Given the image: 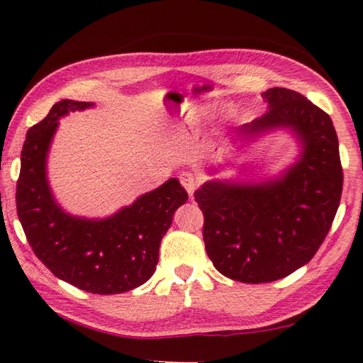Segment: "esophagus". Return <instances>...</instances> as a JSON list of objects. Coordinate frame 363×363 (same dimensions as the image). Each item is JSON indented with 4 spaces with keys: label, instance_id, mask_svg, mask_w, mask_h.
Here are the masks:
<instances>
[{
    "label": "esophagus",
    "instance_id": "esophagus-1",
    "mask_svg": "<svg viewBox=\"0 0 363 363\" xmlns=\"http://www.w3.org/2000/svg\"><path fill=\"white\" fill-rule=\"evenodd\" d=\"M179 181L184 186V189L187 190V194L190 196H194V192L196 190V187H199V179H196L192 173H182L179 176Z\"/></svg>",
    "mask_w": 363,
    "mask_h": 363
}]
</instances>
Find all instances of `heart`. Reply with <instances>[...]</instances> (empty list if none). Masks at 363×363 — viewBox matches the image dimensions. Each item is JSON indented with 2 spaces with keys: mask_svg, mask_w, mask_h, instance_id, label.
<instances>
[{
  "mask_svg": "<svg viewBox=\"0 0 363 363\" xmlns=\"http://www.w3.org/2000/svg\"><path fill=\"white\" fill-rule=\"evenodd\" d=\"M211 115V107L210 106H201V107H195L190 110L187 113L186 118H184V125L189 128L199 126L201 123H205Z\"/></svg>",
  "mask_w": 363,
  "mask_h": 363,
  "instance_id": "1",
  "label": "heart"
}]
</instances>
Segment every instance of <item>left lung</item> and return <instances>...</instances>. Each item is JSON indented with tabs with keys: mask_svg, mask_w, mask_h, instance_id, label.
<instances>
[{
	"mask_svg": "<svg viewBox=\"0 0 363 363\" xmlns=\"http://www.w3.org/2000/svg\"><path fill=\"white\" fill-rule=\"evenodd\" d=\"M262 99L267 112L240 126L233 144L240 143V150L269 133L286 131L299 147L294 162L261 181L210 179L195 192L208 256L220 274L243 284L284 279L309 262L327 237L342 190L330 116L286 88H270Z\"/></svg>",
	"mask_w": 363,
	"mask_h": 363,
	"instance_id": "obj_1",
	"label": "left lung"
}]
</instances>
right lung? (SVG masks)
Listing matches in <instances>:
<instances>
[{
  "label": "right lung",
  "instance_id": "add662e5",
  "mask_svg": "<svg viewBox=\"0 0 363 363\" xmlns=\"http://www.w3.org/2000/svg\"><path fill=\"white\" fill-rule=\"evenodd\" d=\"M94 102L62 99L27 133L21 155L16 203L19 220L36 257L79 290L116 294L149 280L158 264L160 242L187 192L176 177L138 196L107 218L65 211L48 181V153L59 120Z\"/></svg>",
  "mask_w": 363,
  "mask_h": 363
}]
</instances>
